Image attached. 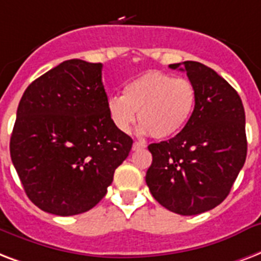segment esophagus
Wrapping results in <instances>:
<instances>
[{
	"label": "esophagus",
	"mask_w": 261,
	"mask_h": 261,
	"mask_svg": "<svg viewBox=\"0 0 261 261\" xmlns=\"http://www.w3.org/2000/svg\"><path fill=\"white\" fill-rule=\"evenodd\" d=\"M144 147H145V145L143 144L141 141H135V143H133V145H132V149H133V151H139V149L144 148Z\"/></svg>",
	"instance_id": "1"
}]
</instances>
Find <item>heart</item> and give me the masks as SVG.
Returning <instances> with one entry per match:
<instances>
[{
	"mask_svg": "<svg viewBox=\"0 0 261 261\" xmlns=\"http://www.w3.org/2000/svg\"><path fill=\"white\" fill-rule=\"evenodd\" d=\"M197 92L191 80L148 70L124 87L122 96L108 100V113L118 130L128 132L137 120L141 132L163 140L181 132L195 112Z\"/></svg>",
	"mask_w": 261,
	"mask_h": 261,
	"instance_id": "1",
	"label": "heart"
}]
</instances>
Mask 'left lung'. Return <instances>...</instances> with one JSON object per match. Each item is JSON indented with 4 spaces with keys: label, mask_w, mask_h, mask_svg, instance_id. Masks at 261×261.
<instances>
[{
    "label": "left lung",
    "mask_w": 261,
    "mask_h": 261,
    "mask_svg": "<svg viewBox=\"0 0 261 261\" xmlns=\"http://www.w3.org/2000/svg\"><path fill=\"white\" fill-rule=\"evenodd\" d=\"M169 68L187 72L197 100L178 135L148 145L152 163L145 182L169 211L197 215L227 197L245 163V112L237 91L211 68L196 61Z\"/></svg>",
    "instance_id": "1"
}]
</instances>
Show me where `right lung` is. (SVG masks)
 <instances>
[{
    "label": "right lung",
    "mask_w": 261,
    "mask_h": 261,
    "mask_svg": "<svg viewBox=\"0 0 261 261\" xmlns=\"http://www.w3.org/2000/svg\"><path fill=\"white\" fill-rule=\"evenodd\" d=\"M132 144L109 117L102 64L68 60L24 91L11 158L36 207L70 217L103 199Z\"/></svg>",
    "instance_id": "right-lung-1"
}]
</instances>
